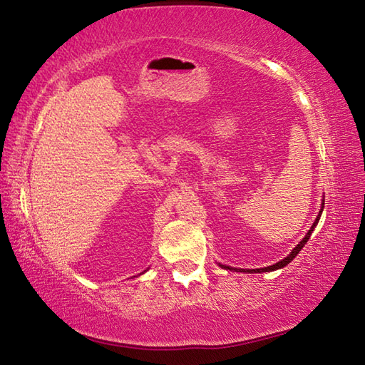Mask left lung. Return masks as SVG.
Listing matches in <instances>:
<instances>
[{
    "instance_id": "left-lung-1",
    "label": "left lung",
    "mask_w": 365,
    "mask_h": 365,
    "mask_svg": "<svg viewBox=\"0 0 365 365\" xmlns=\"http://www.w3.org/2000/svg\"><path fill=\"white\" fill-rule=\"evenodd\" d=\"M323 209H324V202H323V205H321V212H323ZM321 212H319V215H318V218L315 220V223H313V226L310 227V231L309 232H307V235H305V237L301 240V242H299V244H297V247L294 248V250H292V252L287 256V258H284V259H282L280 262H277V264H272V266H269V267H262V269H244V270H242V269H232V267H227V266H223L225 269H230V270H235V272H272V270H277V269H282V267H284V266H287V264H289L292 259H294L296 258V256H297V253L299 252H301V250L304 248V245L307 244V240H309L310 239V235H312V232H313V230H315V226L318 225V221H319V217H321Z\"/></svg>"
}]
</instances>
